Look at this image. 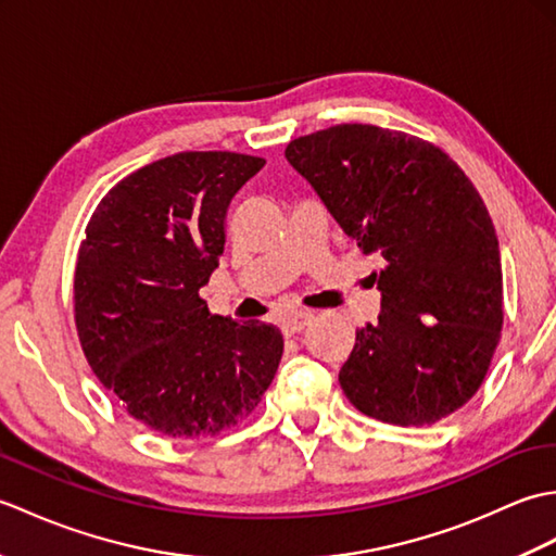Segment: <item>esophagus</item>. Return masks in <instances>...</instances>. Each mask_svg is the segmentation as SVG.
Listing matches in <instances>:
<instances>
[{
    "label": "esophagus",
    "instance_id": "obj_1",
    "mask_svg": "<svg viewBox=\"0 0 556 556\" xmlns=\"http://www.w3.org/2000/svg\"><path fill=\"white\" fill-rule=\"evenodd\" d=\"M311 323H313V313L296 311V313H291V315L285 317V320H281V332H285L287 337L299 334L301 329H305Z\"/></svg>",
    "mask_w": 556,
    "mask_h": 556
}]
</instances>
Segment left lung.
Segmentation results:
<instances>
[{"mask_svg":"<svg viewBox=\"0 0 556 556\" xmlns=\"http://www.w3.org/2000/svg\"><path fill=\"white\" fill-rule=\"evenodd\" d=\"M285 155L380 257L382 313L339 370L346 399L401 428L452 416L485 380L504 325L500 241L473 181L430 140L370 124L301 136Z\"/></svg>","mask_w":556,"mask_h":556,"instance_id":"obj_1","label":"left lung"}]
</instances>
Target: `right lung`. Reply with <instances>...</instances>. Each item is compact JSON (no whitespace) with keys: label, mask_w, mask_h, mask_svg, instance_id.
Wrapping results in <instances>:
<instances>
[{"label":"right lung","mask_w":556,"mask_h":556,"mask_svg":"<svg viewBox=\"0 0 556 556\" xmlns=\"http://www.w3.org/2000/svg\"><path fill=\"white\" fill-rule=\"evenodd\" d=\"M265 167L241 152H176L100 200L78 248L74 320L98 380L172 440L231 430L275 380L285 339L212 315L200 299L224 253V217Z\"/></svg>","instance_id":"right-lung-1"}]
</instances>
